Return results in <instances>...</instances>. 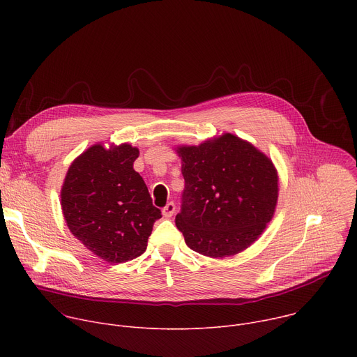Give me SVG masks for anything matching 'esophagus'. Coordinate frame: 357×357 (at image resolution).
<instances>
[{
    "instance_id": "1",
    "label": "esophagus",
    "mask_w": 357,
    "mask_h": 357,
    "mask_svg": "<svg viewBox=\"0 0 357 357\" xmlns=\"http://www.w3.org/2000/svg\"><path fill=\"white\" fill-rule=\"evenodd\" d=\"M174 213H175V203L169 202V203H167V206L162 209V215H164V218H172Z\"/></svg>"
}]
</instances>
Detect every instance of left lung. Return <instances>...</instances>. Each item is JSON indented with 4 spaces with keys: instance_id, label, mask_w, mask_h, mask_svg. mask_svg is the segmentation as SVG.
I'll return each mask as SVG.
<instances>
[{
    "instance_id": "1",
    "label": "left lung",
    "mask_w": 357,
    "mask_h": 357,
    "mask_svg": "<svg viewBox=\"0 0 357 357\" xmlns=\"http://www.w3.org/2000/svg\"><path fill=\"white\" fill-rule=\"evenodd\" d=\"M176 152L185 189L175 225L188 247L213 259L245 250L274 216L278 175L271 160L229 132Z\"/></svg>"
}]
</instances>
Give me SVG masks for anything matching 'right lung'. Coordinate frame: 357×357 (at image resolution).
<instances>
[{
  "label": "right lung",
  "instance_id": "add662e5",
  "mask_svg": "<svg viewBox=\"0 0 357 357\" xmlns=\"http://www.w3.org/2000/svg\"><path fill=\"white\" fill-rule=\"evenodd\" d=\"M139 151L130 144H96L68 169L61 197L72 234L97 257L126 263L145 251L161 211L132 164Z\"/></svg>",
  "mask_w": 357,
  "mask_h": 357
}]
</instances>
